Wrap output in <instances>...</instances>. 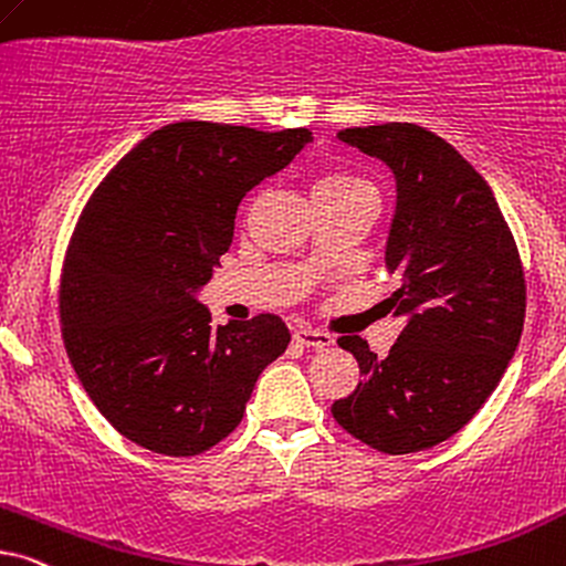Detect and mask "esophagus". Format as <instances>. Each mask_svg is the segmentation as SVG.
Segmentation results:
<instances>
[{
  "label": "esophagus",
  "mask_w": 566,
  "mask_h": 566,
  "mask_svg": "<svg viewBox=\"0 0 566 566\" xmlns=\"http://www.w3.org/2000/svg\"><path fill=\"white\" fill-rule=\"evenodd\" d=\"M293 340H296L298 346H306V348L333 346V335L322 333V329H314V327H298L296 333H293Z\"/></svg>",
  "instance_id": "obj_1"
}]
</instances>
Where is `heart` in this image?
<instances>
[{
  "mask_svg": "<svg viewBox=\"0 0 566 566\" xmlns=\"http://www.w3.org/2000/svg\"><path fill=\"white\" fill-rule=\"evenodd\" d=\"M358 189H371L361 176L356 174H348V171H333L327 176H322V179L314 185V192H358Z\"/></svg>",
  "mask_w": 566,
  "mask_h": 566,
  "instance_id": "heart-1",
  "label": "heart"
}]
</instances>
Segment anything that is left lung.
<instances>
[{
  "mask_svg": "<svg viewBox=\"0 0 566 566\" xmlns=\"http://www.w3.org/2000/svg\"><path fill=\"white\" fill-rule=\"evenodd\" d=\"M395 176L385 265L400 275L387 298L406 327L387 358L358 335L361 381L333 402L350 437L387 454L429 450L465 427L515 356L525 322L517 244L483 176L434 132L377 124L337 132Z\"/></svg>",
  "mask_w": 566,
  "mask_h": 566,
  "instance_id": "8db88e82",
  "label": "left lung"
}]
</instances>
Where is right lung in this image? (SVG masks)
<instances>
[{"label":"right lung","mask_w":566,"mask_h":566,"mask_svg":"<svg viewBox=\"0 0 566 566\" xmlns=\"http://www.w3.org/2000/svg\"><path fill=\"white\" fill-rule=\"evenodd\" d=\"M312 143V132L166 124L101 181L59 289L64 348L112 427L145 450L200 454L239 427L254 381L291 343L260 314L210 325L197 291L229 252L249 189Z\"/></svg>","instance_id":"add662e5"}]
</instances>
